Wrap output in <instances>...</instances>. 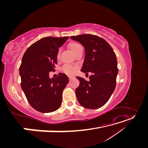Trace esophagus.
I'll return each instance as SVG.
<instances>
[{"label":"esophagus","mask_w":148,"mask_h":148,"mask_svg":"<svg viewBox=\"0 0 148 148\" xmlns=\"http://www.w3.org/2000/svg\"><path fill=\"white\" fill-rule=\"evenodd\" d=\"M69 80H71V79H72L73 78V77H71V76H69Z\"/></svg>","instance_id":"34e87169"}]
</instances>
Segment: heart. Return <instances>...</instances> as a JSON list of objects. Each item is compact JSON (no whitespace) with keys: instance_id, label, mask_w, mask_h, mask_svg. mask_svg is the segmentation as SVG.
<instances>
[{"instance_id":"1","label":"heart","mask_w":148,"mask_h":148,"mask_svg":"<svg viewBox=\"0 0 148 148\" xmlns=\"http://www.w3.org/2000/svg\"><path fill=\"white\" fill-rule=\"evenodd\" d=\"M68 46L70 50L75 55L77 54V53H78L79 51L83 50V47L82 46L81 44H79V43L76 42H70ZM60 53V51L59 50L57 55V58L59 57ZM77 70V66H71V65H65L62 68V72H64L68 75H73L75 73V71Z\"/></svg>"}]
</instances>
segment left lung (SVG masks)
<instances>
[{"label":"left lung","instance_id":"left-lung-1","mask_svg":"<svg viewBox=\"0 0 148 148\" xmlns=\"http://www.w3.org/2000/svg\"><path fill=\"white\" fill-rule=\"evenodd\" d=\"M84 47L85 57L81 71L88 74L89 81L77 77L78 101L87 109L100 108L109 101L115 90L118 74L117 60L113 49L106 40L96 35L84 34L70 36Z\"/></svg>","mask_w":148,"mask_h":148}]
</instances>
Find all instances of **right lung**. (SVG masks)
Listing matches in <instances>:
<instances>
[{"mask_svg": "<svg viewBox=\"0 0 148 148\" xmlns=\"http://www.w3.org/2000/svg\"><path fill=\"white\" fill-rule=\"evenodd\" d=\"M68 38H43L31 45L22 58L21 86L29 104L40 112H52L62 104V92L69 78L59 73L51 79L49 71L55 70L59 47Z\"/></svg>", "mask_w": 148, "mask_h": 148, "instance_id": "1", "label": "right lung"}]
</instances>
